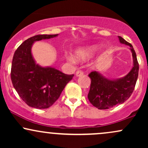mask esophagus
<instances>
[{
	"mask_svg": "<svg viewBox=\"0 0 148 148\" xmlns=\"http://www.w3.org/2000/svg\"><path fill=\"white\" fill-rule=\"evenodd\" d=\"M84 74V72H83L82 70H77L76 72V76H80L81 75H83Z\"/></svg>",
	"mask_w": 148,
	"mask_h": 148,
	"instance_id": "obj_1",
	"label": "esophagus"
}]
</instances>
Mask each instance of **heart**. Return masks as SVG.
<instances>
[{
	"label": "heart",
	"instance_id": "heart-1",
	"mask_svg": "<svg viewBox=\"0 0 148 148\" xmlns=\"http://www.w3.org/2000/svg\"><path fill=\"white\" fill-rule=\"evenodd\" d=\"M96 46H92L87 49L79 50L76 52V57L79 59H84L86 58L90 57L93 55L95 51H96Z\"/></svg>",
	"mask_w": 148,
	"mask_h": 148
}]
</instances>
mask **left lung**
Listing matches in <instances>:
<instances>
[{
	"mask_svg": "<svg viewBox=\"0 0 148 148\" xmlns=\"http://www.w3.org/2000/svg\"><path fill=\"white\" fill-rule=\"evenodd\" d=\"M118 37L121 43L131 47L134 67L125 77L117 80L107 79L96 71L88 74L91 84L88 97L90 102L98 109H108L125 102L133 92L138 79L139 64L135 51L130 43L122 37Z\"/></svg>",
	"mask_w": 148,
	"mask_h": 148,
	"instance_id": "8db88e82",
	"label": "left lung"
}]
</instances>
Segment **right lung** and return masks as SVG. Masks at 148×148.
Wrapping results in <instances>:
<instances>
[{
  "instance_id": "right-lung-1",
  "label": "right lung",
  "mask_w": 148,
  "mask_h": 148,
  "mask_svg": "<svg viewBox=\"0 0 148 148\" xmlns=\"http://www.w3.org/2000/svg\"><path fill=\"white\" fill-rule=\"evenodd\" d=\"M57 35H35L25 40L14 52L11 67L12 82L22 100L33 108L44 109L52 106L74 76L53 67H40L35 64L32 56L34 42Z\"/></svg>"
}]
</instances>
